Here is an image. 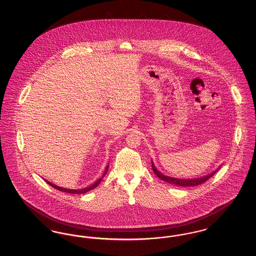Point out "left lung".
<instances>
[{"label":"left lung","mask_w":256,"mask_h":256,"mask_svg":"<svg viewBox=\"0 0 256 256\" xmlns=\"http://www.w3.org/2000/svg\"><path fill=\"white\" fill-rule=\"evenodd\" d=\"M152 168L154 172V174L158 176L160 180L166 182L172 183V184H176V185H178V186H196V185H198V184H202V183L206 182V180H208L211 176H213L217 170L213 172L212 174L206 176L204 178H193V180H180V178H170V176H166L164 174H162L161 172H159L158 170H156V168L154 167V163L152 162Z\"/></svg>","instance_id":"1"}]
</instances>
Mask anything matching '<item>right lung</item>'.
<instances>
[{"instance_id": "obj_1", "label": "right lung", "mask_w": 256, "mask_h": 256, "mask_svg": "<svg viewBox=\"0 0 256 256\" xmlns=\"http://www.w3.org/2000/svg\"><path fill=\"white\" fill-rule=\"evenodd\" d=\"M108 166L106 167V170H104V176H102V178L106 174V172H108ZM102 178H100L98 182L94 183L93 185H91V186H89V187H87V188H84V189H80V190H72V189H66V188H61V187H58V186H56V185H54V184H52V183L49 182H47L49 185H50L52 187H54V188H56V189H58V190H60V191H62V192H66V193H70V194H84V193H86V192H88V191H90V190H92V189H94V188H96L98 185L100 183L102 182Z\"/></svg>"}]
</instances>
